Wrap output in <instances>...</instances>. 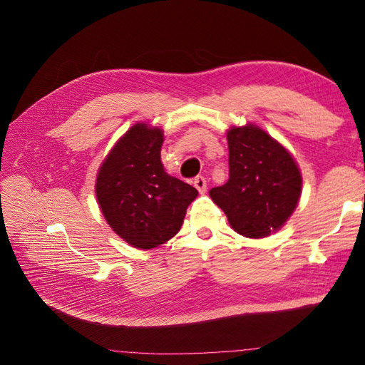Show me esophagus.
I'll return each instance as SVG.
<instances>
[{"label":"esophagus","mask_w":365,"mask_h":365,"mask_svg":"<svg viewBox=\"0 0 365 365\" xmlns=\"http://www.w3.org/2000/svg\"><path fill=\"white\" fill-rule=\"evenodd\" d=\"M193 184H195V187H196L197 192H200V193H205L207 192V180L204 178V176H201V175L196 176Z\"/></svg>","instance_id":"obj_1"}]
</instances>
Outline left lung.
<instances>
[{
	"instance_id": "obj_1",
	"label": "left lung",
	"mask_w": 365,
	"mask_h": 365,
	"mask_svg": "<svg viewBox=\"0 0 365 365\" xmlns=\"http://www.w3.org/2000/svg\"><path fill=\"white\" fill-rule=\"evenodd\" d=\"M228 181L210 190L236 233L260 239L284 225L302 195V173L291 153L256 125L231 128Z\"/></svg>"
}]
</instances>
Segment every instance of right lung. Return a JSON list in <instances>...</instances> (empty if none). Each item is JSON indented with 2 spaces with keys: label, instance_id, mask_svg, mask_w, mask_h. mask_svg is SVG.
<instances>
[{
  "label": "right lung",
  "instance_id": "add662e5",
  "mask_svg": "<svg viewBox=\"0 0 365 365\" xmlns=\"http://www.w3.org/2000/svg\"><path fill=\"white\" fill-rule=\"evenodd\" d=\"M163 130L137 123L102 163L96 196L115 233L129 245L150 250L178 233L197 190L164 170Z\"/></svg>",
  "mask_w": 365,
  "mask_h": 365
}]
</instances>
